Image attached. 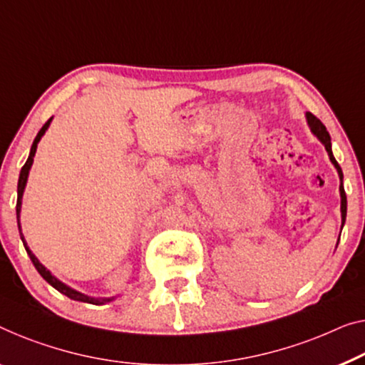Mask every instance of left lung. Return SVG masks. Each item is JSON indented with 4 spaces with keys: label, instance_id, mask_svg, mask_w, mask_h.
I'll use <instances>...</instances> for the list:
<instances>
[{
    "label": "left lung",
    "instance_id": "left-lung-1",
    "mask_svg": "<svg viewBox=\"0 0 365 365\" xmlns=\"http://www.w3.org/2000/svg\"><path fill=\"white\" fill-rule=\"evenodd\" d=\"M307 123H308L309 129H312V133L317 135V138L319 139V143L324 145V149H326V152H328V155H329L331 164H333L336 167V170H338V175H339V180H341V183H339V195H341V221H342L341 230H342V226H344V222H346V213H347V198H346V192H344V185H342V178H344V175H342L341 167H339V164L334 159L333 150H331V138H329V133L324 128V124L319 121L317 116H313L312 113H307Z\"/></svg>",
    "mask_w": 365,
    "mask_h": 365
}]
</instances>
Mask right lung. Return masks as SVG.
<instances>
[{
	"label": "right lung",
	"mask_w": 365,
	"mask_h": 365,
	"mask_svg": "<svg viewBox=\"0 0 365 365\" xmlns=\"http://www.w3.org/2000/svg\"><path fill=\"white\" fill-rule=\"evenodd\" d=\"M51 121L52 118L48 119V121L43 124L42 129L37 133L34 143H32V148H31V152H29V157H27L26 164L24 167L21 168V173H19V182H18V203H16V217H18V227H19V235H21V241H23L24 247H26V252L27 255H29L32 264H34V267L37 269V272L42 275V279L47 282V284H51L56 290H58L61 293H63L65 297L72 298V300H77V302H83V303H91V304H105L108 302H113L114 297H88L85 295V293H81L78 290H75V288L65 285L62 280H58L56 275H52V272L48 270L47 267H43V265L39 262V259L36 257L34 254H32V251L29 247H27V242L24 241V236L23 232H21V222H19V217H21V205H23V193H24V188H26V183H27V177H29V170L32 167V162H34V155H36V150H37V144H39V140L42 139V135L46 134V130L48 129V126H51Z\"/></svg>",
	"instance_id": "add662e5"
}]
</instances>
